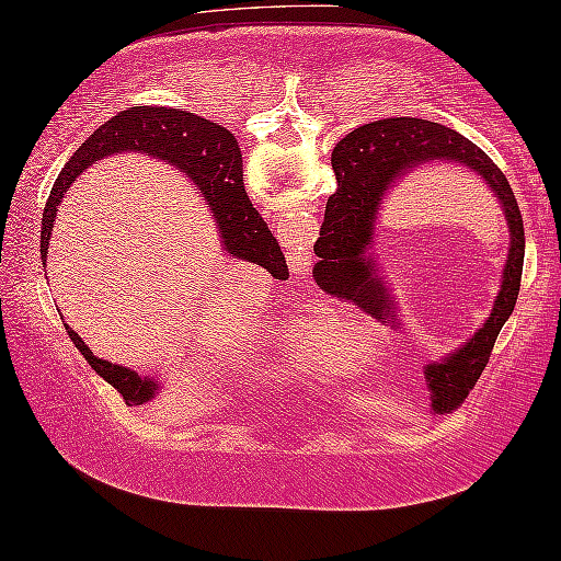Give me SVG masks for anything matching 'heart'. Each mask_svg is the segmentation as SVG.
Here are the masks:
<instances>
[{"instance_id": "heart-1", "label": "heart", "mask_w": 561, "mask_h": 561, "mask_svg": "<svg viewBox=\"0 0 561 561\" xmlns=\"http://www.w3.org/2000/svg\"><path fill=\"white\" fill-rule=\"evenodd\" d=\"M339 329L331 323H318V321H304L298 325H290L280 333V343L286 346L293 356L308 360L310 366L318 368H331L335 366V346H339ZM356 335V331H353Z\"/></svg>"}]
</instances>
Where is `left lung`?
<instances>
[{"instance_id": "8db88e82", "label": "left lung", "mask_w": 561, "mask_h": 561, "mask_svg": "<svg viewBox=\"0 0 561 561\" xmlns=\"http://www.w3.org/2000/svg\"><path fill=\"white\" fill-rule=\"evenodd\" d=\"M331 162L339 178V191L325 205L321 238L316 243V255L321 261L313 265V278L325 293L351 300L391 329H399L401 323L389 288L378 278L370 248L378 215L393 187L431 162H459L477 172L494 193L510 228V251L494 306L481 329L463 346L424 366L431 411L449 413L459 409L481 370L486 368L496 335L512 316L522 286L524 222L504 172L463 135L416 117L378 119L358 127L335 145Z\"/></svg>"}]
</instances>
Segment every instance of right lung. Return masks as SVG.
I'll list each match as a JSON object with an SVG mask.
<instances>
[{
  "mask_svg": "<svg viewBox=\"0 0 561 561\" xmlns=\"http://www.w3.org/2000/svg\"><path fill=\"white\" fill-rule=\"evenodd\" d=\"M117 152H142L154 160H162L165 165H175V170L183 172L201 191L205 205L210 208L220 230L222 251L230 257L261 265V268L273 273V278L288 271L278 240L273 238V232L245 193L243 158H240L236 137L226 127L197 117L193 112L168 107H130L119 112L77 148L70 162L59 172L49 193L45 215H42V257H47L57 205L62 203L67 187L94 162ZM65 329L84 360L98 370V376L123 393L127 407H142L162 391L160 381H154L152 376H140L133 368L98 358L88 348V343L80 339V333H75L67 323Z\"/></svg>",
  "mask_w": 561,
  "mask_h": 561,
  "instance_id": "obj_1",
  "label": "right lung"
}]
</instances>
